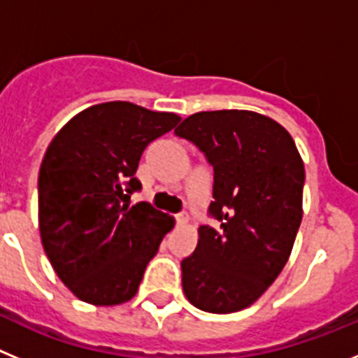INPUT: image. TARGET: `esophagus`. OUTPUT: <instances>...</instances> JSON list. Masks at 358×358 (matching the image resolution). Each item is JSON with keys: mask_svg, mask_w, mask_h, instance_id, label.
<instances>
[{"mask_svg": "<svg viewBox=\"0 0 358 358\" xmlns=\"http://www.w3.org/2000/svg\"><path fill=\"white\" fill-rule=\"evenodd\" d=\"M176 222L179 224V226H182V224H186V222H188V215H186L185 211H182V213H177V215H176Z\"/></svg>", "mask_w": 358, "mask_h": 358, "instance_id": "obj_1", "label": "esophagus"}]
</instances>
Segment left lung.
<instances>
[{
	"instance_id": "obj_1",
	"label": "left lung",
	"mask_w": 358,
	"mask_h": 358,
	"mask_svg": "<svg viewBox=\"0 0 358 358\" xmlns=\"http://www.w3.org/2000/svg\"><path fill=\"white\" fill-rule=\"evenodd\" d=\"M176 134L213 166L208 213L220 222L199 227L197 248L181 262L182 290L204 312H238L289 260L303 217L305 164L285 127L252 110L195 113Z\"/></svg>"
}]
</instances>
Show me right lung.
<instances>
[{"instance_id":"1","label":"right lung","mask_w":358,"mask_h":358,"mask_svg":"<svg viewBox=\"0 0 358 358\" xmlns=\"http://www.w3.org/2000/svg\"><path fill=\"white\" fill-rule=\"evenodd\" d=\"M131 102L87 107L57 132L39 170L41 242L78 299L120 305L136 296L173 218L148 202L129 208L150 141L179 123Z\"/></svg>"}]
</instances>
